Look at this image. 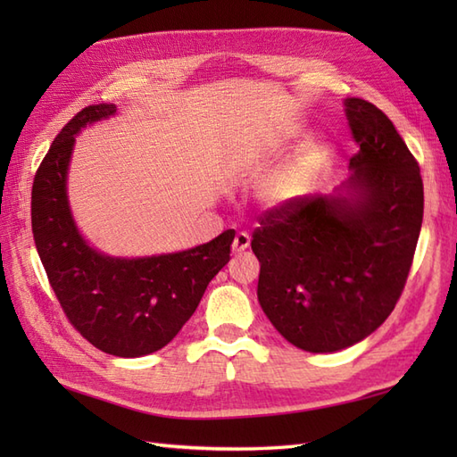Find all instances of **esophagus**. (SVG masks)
Listing matches in <instances>:
<instances>
[{"instance_id":"esophagus-1","label":"esophagus","mask_w":457,"mask_h":457,"mask_svg":"<svg viewBox=\"0 0 457 457\" xmlns=\"http://www.w3.org/2000/svg\"><path fill=\"white\" fill-rule=\"evenodd\" d=\"M251 244V237L247 231H239V234L234 237V244H231V249H234V253H241V251H245Z\"/></svg>"}]
</instances>
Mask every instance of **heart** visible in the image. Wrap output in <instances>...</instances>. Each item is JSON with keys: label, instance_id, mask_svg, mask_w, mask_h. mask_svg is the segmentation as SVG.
I'll return each instance as SVG.
<instances>
[{"label": "heart", "instance_id": "1", "mask_svg": "<svg viewBox=\"0 0 457 457\" xmlns=\"http://www.w3.org/2000/svg\"><path fill=\"white\" fill-rule=\"evenodd\" d=\"M314 161L316 149H304L295 161L287 162L285 167H280L277 172L270 174V179L263 187V196L270 204H280L288 200L296 192L300 184H303L308 170L312 169Z\"/></svg>", "mask_w": 457, "mask_h": 457}]
</instances>
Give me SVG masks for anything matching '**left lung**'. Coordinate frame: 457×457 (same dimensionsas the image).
I'll list each match as a JSON object with an SVG mask.
<instances>
[{"label": "left lung", "instance_id": "obj_1", "mask_svg": "<svg viewBox=\"0 0 457 457\" xmlns=\"http://www.w3.org/2000/svg\"><path fill=\"white\" fill-rule=\"evenodd\" d=\"M359 151L332 196H298L259 218L251 249L257 296L287 342L337 352L373 334L395 310L419 244L420 167L393 121L361 98L344 102Z\"/></svg>", "mask_w": 457, "mask_h": 457}]
</instances>
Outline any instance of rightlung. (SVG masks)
<instances>
[{"label": "right lung", "instance_id": "1", "mask_svg": "<svg viewBox=\"0 0 457 457\" xmlns=\"http://www.w3.org/2000/svg\"><path fill=\"white\" fill-rule=\"evenodd\" d=\"M113 113V104L88 105L56 135L33 180L31 226L68 322L105 353L141 357L159 352L188 322L208 283L229 261L236 231L179 253L141 259L108 257L86 244L68 206L66 170L74 135Z\"/></svg>", "mask_w": 457, "mask_h": 457}]
</instances>
